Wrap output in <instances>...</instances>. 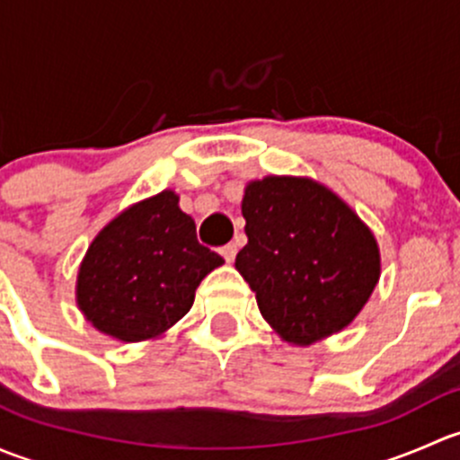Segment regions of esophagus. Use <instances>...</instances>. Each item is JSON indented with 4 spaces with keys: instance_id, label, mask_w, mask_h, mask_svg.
Listing matches in <instances>:
<instances>
[{
    "instance_id": "1",
    "label": "esophagus",
    "mask_w": 460,
    "mask_h": 460,
    "mask_svg": "<svg viewBox=\"0 0 460 460\" xmlns=\"http://www.w3.org/2000/svg\"><path fill=\"white\" fill-rule=\"evenodd\" d=\"M220 253H222V258L226 260V262H234L235 253H238V244H235V243H229V244H225V247L220 249Z\"/></svg>"
}]
</instances>
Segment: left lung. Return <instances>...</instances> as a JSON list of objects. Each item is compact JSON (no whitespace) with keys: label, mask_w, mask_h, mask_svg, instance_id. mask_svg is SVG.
<instances>
[{"label":"left lung","mask_w":460,"mask_h":460,"mask_svg":"<svg viewBox=\"0 0 460 460\" xmlns=\"http://www.w3.org/2000/svg\"><path fill=\"white\" fill-rule=\"evenodd\" d=\"M243 216L249 243L235 269L282 341L312 345L358 316L380 278V253L336 193L309 178L267 175L247 184Z\"/></svg>","instance_id":"obj_1"}]
</instances>
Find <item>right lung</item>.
Instances as JSON below:
<instances>
[{
	"label": "right lung",
	"instance_id": "1",
	"mask_svg": "<svg viewBox=\"0 0 460 460\" xmlns=\"http://www.w3.org/2000/svg\"><path fill=\"white\" fill-rule=\"evenodd\" d=\"M173 191L133 204L97 234L77 276V307L122 342L157 338L191 309L207 273L225 260L198 243Z\"/></svg>",
	"mask_w": 460,
	"mask_h": 460
}]
</instances>
